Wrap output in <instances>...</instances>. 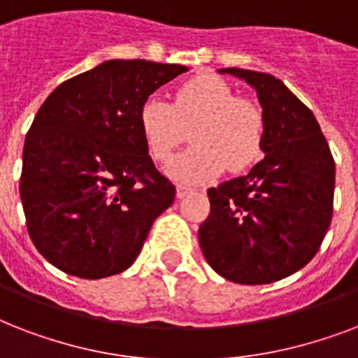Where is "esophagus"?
Masks as SVG:
<instances>
[{
  "label": "esophagus",
  "instance_id": "34e87169",
  "mask_svg": "<svg viewBox=\"0 0 358 358\" xmlns=\"http://www.w3.org/2000/svg\"><path fill=\"white\" fill-rule=\"evenodd\" d=\"M191 187H185V185H178V187H176V196H178V199H184L185 195H189L191 193Z\"/></svg>",
  "mask_w": 358,
  "mask_h": 358
}]
</instances>
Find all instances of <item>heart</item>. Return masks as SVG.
Instances as JSON below:
<instances>
[{
    "instance_id": "1",
    "label": "heart",
    "mask_w": 358,
    "mask_h": 358,
    "mask_svg": "<svg viewBox=\"0 0 358 358\" xmlns=\"http://www.w3.org/2000/svg\"><path fill=\"white\" fill-rule=\"evenodd\" d=\"M139 131L150 157L167 163L187 139L195 146L167 169L182 184L212 182L229 167L243 171L260 157L264 115L245 98H236L232 87L217 76L191 78L176 89L173 103L152 96L139 109Z\"/></svg>"
}]
</instances>
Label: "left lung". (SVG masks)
<instances>
[{
  "instance_id": "1",
  "label": "left lung",
  "mask_w": 358,
  "mask_h": 358,
  "mask_svg": "<svg viewBox=\"0 0 358 358\" xmlns=\"http://www.w3.org/2000/svg\"><path fill=\"white\" fill-rule=\"evenodd\" d=\"M217 72L256 91L266 156L249 174L208 189L210 215L199 229V243L227 280L275 282L305 267L327 234L334 159L314 113L282 81L255 70Z\"/></svg>"
}]
</instances>
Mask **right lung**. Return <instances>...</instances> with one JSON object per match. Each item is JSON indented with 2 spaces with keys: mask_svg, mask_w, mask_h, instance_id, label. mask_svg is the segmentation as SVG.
Masks as SVG:
<instances>
[{
  "mask_svg": "<svg viewBox=\"0 0 358 358\" xmlns=\"http://www.w3.org/2000/svg\"><path fill=\"white\" fill-rule=\"evenodd\" d=\"M182 64L111 59L64 81L24 143L20 196L27 232L52 266L80 278L126 271L176 189L156 171L139 109Z\"/></svg>",
  "mask_w": 358,
  "mask_h": 358,
  "instance_id": "1",
  "label": "right lung"
}]
</instances>
